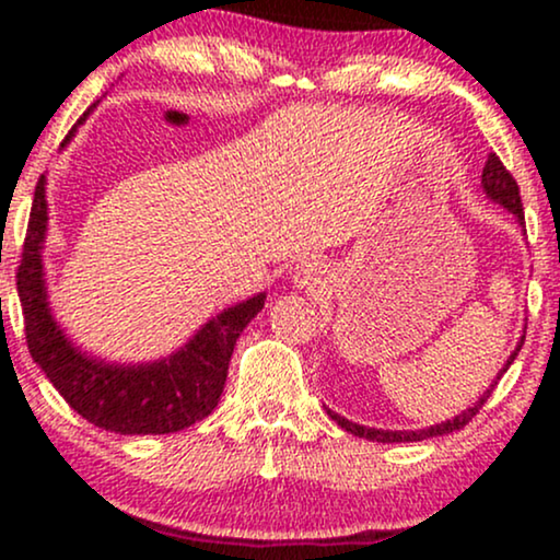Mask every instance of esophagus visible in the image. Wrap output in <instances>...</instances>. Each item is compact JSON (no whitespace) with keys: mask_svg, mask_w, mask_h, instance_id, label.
<instances>
[{"mask_svg":"<svg viewBox=\"0 0 560 560\" xmlns=\"http://www.w3.org/2000/svg\"><path fill=\"white\" fill-rule=\"evenodd\" d=\"M324 276H326L324 262H320L318 258L300 260L298 266H294V271H292L294 284L302 287V289H316V287H320V284H324Z\"/></svg>","mask_w":560,"mask_h":560,"instance_id":"1","label":"esophagus"}]
</instances>
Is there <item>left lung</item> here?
<instances>
[{
    "label": "left lung",
    "mask_w": 560,
    "mask_h": 560,
    "mask_svg": "<svg viewBox=\"0 0 560 560\" xmlns=\"http://www.w3.org/2000/svg\"><path fill=\"white\" fill-rule=\"evenodd\" d=\"M481 186H485V191H487V195H490V199H494V202H500V205H503V208L511 210V213L516 215L518 221H524V205H522V195H518L516 178L511 176V171L505 168L503 160L494 155V152H490L485 171H481ZM522 345H524V339H522V342H518L516 350H513V355L508 358L505 369L500 371V374H505L508 365L516 361V355H518V350H522ZM494 387H498V382H492L490 389H487L485 395H481L479 400L471 405V408L464 410V413H460V416H455L453 421L436 423V427L421 429V432H384V429H365V427H361V423H352V421L342 419V416L331 413V410H326V413H329L331 419L345 429V432H350V434H355V436H365V440H374V442H421V440H427V436H440V434L455 432V429H464L466 423L479 413L481 405L487 402V397L492 395Z\"/></svg>",
    "instance_id": "left-lung-1"
}]
</instances>
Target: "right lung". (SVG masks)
Segmentation results:
<instances>
[{"mask_svg": "<svg viewBox=\"0 0 560 560\" xmlns=\"http://www.w3.org/2000/svg\"><path fill=\"white\" fill-rule=\"evenodd\" d=\"M73 131L68 133V139L73 137ZM44 231H47V197H44L42 176L34 191L21 266H18V298L23 305L25 342L31 358L66 397L70 408L94 427L115 434L182 432L213 413L226 384L236 339L244 326L262 311L266 294L223 311L168 361L107 365L73 350L52 320L42 273Z\"/></svg>", "mask_w": 560, "mask_h": 560, "instance_id": "obj_1", "label": "right lung"}]
</instances>
